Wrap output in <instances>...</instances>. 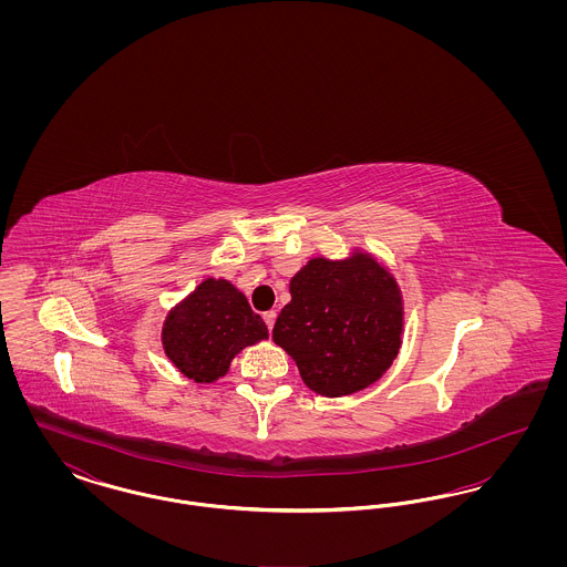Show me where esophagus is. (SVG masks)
<instances>
[{"label": "esophagus", "instance_id": "esophagus-1", "mask_svg": "<svg viewBox=\"0 0 567 567\" xmlns=\"http://www.w3.org/2000/svg\"><path fill=\"white\" fill-rule=\"evenodd\" d=\"M264 321L268 324V329H271L274 323H276V310H268V312H264Z\"/></svg>", "mask_w": 567, "mask_h": 567}]
</instances>
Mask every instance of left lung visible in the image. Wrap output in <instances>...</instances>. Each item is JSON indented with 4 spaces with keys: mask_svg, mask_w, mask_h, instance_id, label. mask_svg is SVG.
<instances>
[{
    "mask_svg": "<svg viewBox=\"0 0 567 567\" xmlns=\"http://www.w3.org/2000/svg\"><path fill=\"white\" fill-rule=\"evenodd\" d=\"M271 338L301 380L327 398L351 395L382 377L402 347L404 306L395 278L377 259H310L289 285Z\"/></svg>",
    "mask_w": 567,
    "mask_h": 567,
    "instance_id": "left-lung-1",
    "label": "left lung"
}]
</instances>
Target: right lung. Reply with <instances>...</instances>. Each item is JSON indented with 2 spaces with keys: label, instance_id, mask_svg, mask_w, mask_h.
I'll return each instance as SVG.
<instances>
[{
  "label": "right lung",
  "instance_id": "obj_1",
  "mask_svg": "<svg viewBox=\"0 0 567 567\" xmlns=\"http://www.w3.org/2000/svg\"><path fill=\"white\" fill-rule=\"evenodd\" d=\"M268 338V327L246 297L223 278L204 280L185 301L169 310L162 342L169 361L195 382L225 377L244 347Z\"/></svg>",
  "mask_w": 567,
  "mask_h": 567
}]
</instances>
